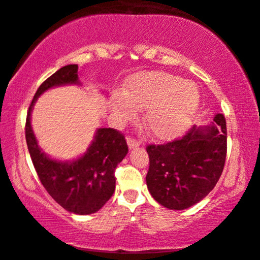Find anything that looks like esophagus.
Here are the masks:
<instances>
[{
    "label": "esophagus",
    "instance_id": "obj_1",
    "mask_svg": "<svg viewBox=\"0 0 260 260\" xmlns=\"http://www.w3.org/2000/svg\"><path fill=\"white\" fill-rule=\"evenodd\" d=\"M127 144H128V148H129V149H137L140 145L138 140L131 138V137H129V138H127Z\"/></svg>",
    "mask_w": 260,
    "mask_h": 260
}]
</instances>
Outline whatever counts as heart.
<instances>
[{
  "label": "heart",
  "instance_id": "heart-1",
  "mask_svg": "<svg viewBox=\"0 0 260 260\" xmlns=\"http://www.w3.org/2000/svg\"><path fill=\"white\" fill-rule=\"evenodd\" d=\"M200 104L193 82L165 71L140 73L129 77L124 94L111 96V109L118 123L132 122L144 110V123L152 137L170 140L191 126Z\"/></svg>",
  "mask_w": 260,
  "mask_h": 260
}]
</instances>
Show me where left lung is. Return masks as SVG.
<instances>
[{
    "label": "left lung",
    "mask_w": 260,
    "mask_h": 260,
    "mask_svg": "<svg viewBox=\"0 0 260 260\" xmlns=\"http://www.w3.org/2000/svg\"><path fill=\"white\" fill-rule=\"evenodd\" d=\"M146 185L166 208L191 207L213 190L226 157V122L217 114L207 126H192L181 139L149 145Z\"/></svg>",
    "instance_id": "8db88e82"
}]
</instances>
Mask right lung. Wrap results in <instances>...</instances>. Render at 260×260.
<instances>
[{"mask_svg":"<svg viewBox=\"0 0 260 260\" xmlns=\"http://www.w3.org/2000/svg\"><path fill=\"white\" fill-rule=\"evenodd\" d=\"M77 70L76 64L62 67L39 87L27 111L25 138L34 167L47 192L67 211L86 215L98 212L115 191L114 172L128 152L123 134L114 128H98L83 155L73 161H60L42 151L31 127V111L37 98L54 87L81 86Z\"/></svg>","mask_w":260,"mask_h":260,"instance_id":"right-lung-1","label":"right lung"}]
</instances>
